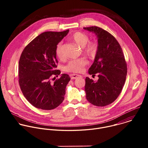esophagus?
<instances>
[{"instance_id":"obj_1","label":"esophagus","mask_w":148,"mask_h":148,"mask_svg":"<svg viewBox=\"0 0 148 148\" xmlns=\"http://www.w3.org/2000/svg\"><path fill=\"white\" fill-rule=\"evenodd\" d=\"M70 77L71 79H77V78H79V77H81V75H79V74H70Z\"/></svg>"}]
</instances>
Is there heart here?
<instances>
[{
	"mask_svg": "<svg viewBox=\"0 0 148 148\" xmlns=\"http://www.w3.org/2000/svg\"><path fill=\"white\" fill-rule=\"evenodd\" d=\"M71 39L79 46L82 47V53L89 57L94 56L98 51V45L94 41H89V37L85 33L79 32L74 33L71 36ZM56 56L61 60L64 59V54L62 51V46L58 43L56 48ZM88 64V61L85 58H79L70 61L64 67L66 72L80 73L83 71L84 67Z\"/></svg>",
	"mask_w": 148,
	"mask_h": 148,
	"instance_id": "obj_1",
	"label": "heart"
}]
</instances>
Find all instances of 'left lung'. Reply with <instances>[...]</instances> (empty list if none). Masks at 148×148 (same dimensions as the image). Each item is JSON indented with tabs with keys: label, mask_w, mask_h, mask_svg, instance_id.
Returning a JSON list of instances; mask_svg holds the SVG:
<instances>
[{
	"label": "left lung",
	"mask_w": 148,
	"mask_h": 148,
	"mask_svg": "<svg viewBox=\"0 0 148 148\" xmlns=\"http://www.w3.org/2000/svg\"><path fill=\"white\" fill-rule=\"evenodd\" d=\"M98 38V51L88 73L98 79L86 77L85 91L88 102L98 107L112 103L120 94L127 74V65L122 48L109 32L97 26L84 27Z\"/></svg>",
	"instance_id": "obj_1"
}]
</instances>
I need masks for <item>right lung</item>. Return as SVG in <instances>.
<instances>
[{"mask_svg":"<svg viewBox=\"0 0 148 148\" xmlns=\"http://www.w3.org/2000/svg\"><path fill=\"white\" fill-rule=\"evenodd\" d=\"M46 32L25 47L18 62V83L23 95L34 107L44 110L56 108L62 102L70 77L56 70L58 61L56 48L69 33Z\"/></svg>","mask_w":148,"mask_h":148,"instance_id":"1","label":"right lung"}]
</instances>
